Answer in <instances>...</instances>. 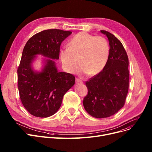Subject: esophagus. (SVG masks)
Segmentation results:
<instances>
[{
    "label": "esophagus",
    "instance_id": "1",
    "mask_svg": "<svg viewBox=\"0 0 152 152\" xmlns=\"http://www.w3.org/2000/svg\"><path fill=\"white\" fill-rule=\"evenodd\" d=\"M83 81L78 78H76V84H82Z\"/></svg>",
    "mask_w": 152,
    "mask_h": 152
}]
</instances>
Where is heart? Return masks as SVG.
<instances>
[{"mask_svg":"<svg viewBox=\"0 0 152 152\" xmlns=\"http://www.w3.org/2000/svg\"><path fill=\"white\" fill-rule=\"evenodd\" d=\"M109 53V44L105 37L81 32L70 40L68 48L60 50V57L68 73H75L81 63V73L93 76L104 68Z\"/></svg>","mask_w":152,"mask_h":152,"instance_id":"1","label":"heart"}]
</instances>
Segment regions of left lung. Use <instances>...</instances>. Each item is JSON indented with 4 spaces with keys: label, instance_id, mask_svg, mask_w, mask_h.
I'll return each mask as SVG.
<instances>
[{
    "label": "left lung",
    "instance_id": "obj_1",
    "mask_svg": "<svg viewBox=\"0 0 152 152\" xmlns=\"http://www.w3.org/2000/svg\"><path fill=\"white\" fill-rule=\"evenodd\" d=\"M110 53L104 68L86 83L88 94L83 105L90 115L105 118L116 113L124 105L129 89V60L122 43L108 31Z\"/></svg>",
    "mask_w": 152,
    "mask_h": 152
}]
</instances>
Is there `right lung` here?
<instances>
[{"label":"right lung","mask_w":152,"mask_h":152,"mask_svg":"<svg viewBox=\"0 0 152 152\" xmlns=\"http://www.w3.org/2000/svg\"><path fill=\"white\" fill-rule=\"evenodd\" d=\"M71 33L57 29L44 30L32 36L24 47L17 70L18 87L22 104L32 115L47 118L54 115L64 95L75 83V77L58 72L53 60H58L61 44ZM37 54L51 58L44 60L40 72L31 66Z\"/></svg>","instance_id":"right-lung-1"}]
</instances>
